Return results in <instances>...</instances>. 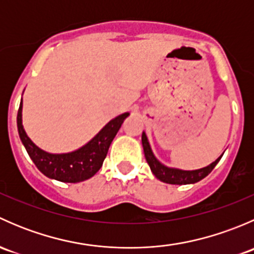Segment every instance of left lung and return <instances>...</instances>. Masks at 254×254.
Returning <instances> with one entry per match:
<instances>
[{
    "instance_id": "1",
    "label": "left lung",
    "mask_w": 254,
    "mask_h": 254,
    "mask_svg": "<svg viewBox=\"0 0 254 254\" xmlns=\"http://www.w3.org/2000/svg\"><path fill=\"white\" fill-rule=\"evenodd\" d=\"M142 141V147L143 152H145L146 161H147L148 166H150L151 171L155 175L157 179H160L163 183L168 184H178V186H182V184H194L196 182L201 181L203 178L209 175L212 170H214L215 166L219 163V161L221 160L222 153L220 157H217L214 162H211L210 165H207L206 167L199 168V170H193V171H186L181 170V168H175V167H168V166L163 165L161 161L157 160L155 155L152 152V148H151L150 142H148L147 136H146V132L142 131L141 136Z\"/></svg>"
}]
</instances>
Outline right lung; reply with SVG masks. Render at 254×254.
I'll return each mask as SVG.
<instances>
[{
  "mask_svg": "<svg viewBox=\"0 0 254 254\" xmlns=\"http://www.w3.org/2000/svg\"><path fill=\"white\" fill-rule=\"evenodd\" d=\"M22 109L23 99L18 109L17 127L20 141L28 155L43 175L64 183L83 182L101 170L113 139L119 131L123 122L130 115V113H123L115 117L99 130L98 134L94 135L88 142L77 150L64 153H51L38 147L27 135L22 123Z\"/></svg>",
  "mask_w": 254,
  "mask_h": 254,
  "instance_id": "1",
  "label": "right lung"
}]
</instances>
